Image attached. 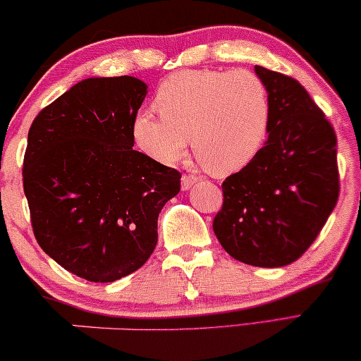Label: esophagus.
Segmentation results:
<instances>
[{
	"instance_id": "1",
	"label": "esophagus",
	"mask_w": 361,
	"mask_h": 361,
	"mask_svg": "<svg viewBox=\"0 0 361 361\" xmlns=\"http://www.w3.org/2000/svg\"><path fill=\"white\" fill-rule=\"evenodd\" d=\"M196 178L195 176H190V175H183L181 176V190L183 191H188V190H191L192 186L196 185Z\"/></svg>"
}]
</instances>
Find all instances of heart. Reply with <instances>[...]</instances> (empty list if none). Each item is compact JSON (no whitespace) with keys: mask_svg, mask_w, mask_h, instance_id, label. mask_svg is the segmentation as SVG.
Listing matches in <instances>:
<instances>
[{"mask_svg":"<svg viewBox=\"0 0 361 361\" xmlns=\"http://www.w3.org/2000/svg\"><path fill=\"white\" fill-rule=\"evenodd\" d=\"M154 105L160 118L139 113L134 141L150 159L171 165L191 139L199 164L215 176L245 169L264 146L272 105L257 74L186 69L159 85Z\"/></svg>","mask_w":361,"mask_h":361,"instance_id":"obj_1","label":"heart"}]
</instances>
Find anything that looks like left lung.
Wrapping results in <instances>:
<instances>
[{
	"mask_svg": "<svg viewBox=\"0 0 361 361\" xmlns=\"http://www.w3.org/2000/svg\"><path fill=\"white\" fill-rule=\"evenodd\" d=\"M271 95L264 146L222 183L214 233L236 261L292 264L324 227L338 197L337 137L324 113L293 78L255 66Z\"/></svg>",
	"mask_w": 361,
	"mask_h": 361,
	"instance_id": "1",
	"label": "left lung"
}]
</instances>
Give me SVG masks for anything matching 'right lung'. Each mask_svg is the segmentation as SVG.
<instances>
[{
  "label": "right lung",
  "mask_w": 361,
  "mask_h": 361,
  "mask_svg": "<svg viewBox=\"0 0 361 361\" xmlns=\"http://www.w3.org/2000/svg\"><path fill=\"white\" fill-rule=\"evenodd\" d=\"M147 84L87 78L32 123L24 192L40 248L74 276L115 282L157 245V219L180 171L134 150L133 121Z\"/></svg>",
  "instance_id": "right-lung-1"
}]
</instances>
